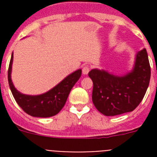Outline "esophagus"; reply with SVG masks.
I'll return each mask as SVG.
<instances>
[{"label": "esophagus", "instance_id": "1", "mask_svg": "<svg viewBox=\"0 0 157 157\" xmlns=\"http://www.w3.org/2000/svg\"><path fill=\"white\" fill-rule=\"evenodd\" d=\"M89 71H90V67L88 65H86V66L83 67V68H82V73L84 75H87L89 73Z\"/></svg>", "mask_w": 157, "mask_h": 157}]
</instances>
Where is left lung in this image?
Masks as SVG:
<instances>
[{"mask_svg": "<svg viewBox=\"0 0 157 157\" xmlns=\"http://www.w3.org/2000/svg\"><path fill=\"white\" fill-rule=\"evenodd\" d=\"M89 76L93 81L94 105L105 116H117L134 111L143 100L151 77V67L146 49L136 54L134 68L118 76L92 69Z\"/></svg>", "mask_w": 157, "mask_h": 157, "instance_id": "1", "label": "left lung"}]
</instances>
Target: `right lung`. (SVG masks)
Segmentation results:
<instances>
[{
	"label": "right lung",
	"instance_id": "add662e5",
	"mask_svg": "<svg viewBox=\"0 0 157 157\" xmlns=\"http://www.w3.org/2000/svg\"><path fill=\"white\" fill-rule=\"evenodd\" d=\"M13 54L8 69V81L13 98L18 106L32 117H50L58 114L66 103L69 93L81 76V69H78L64 78L59 84L48 92L40 95H28L18 92L11 81V69Z\"/></svg>",
	"mask_w": 157,
	"mask_h": 157
}]
</instances>
